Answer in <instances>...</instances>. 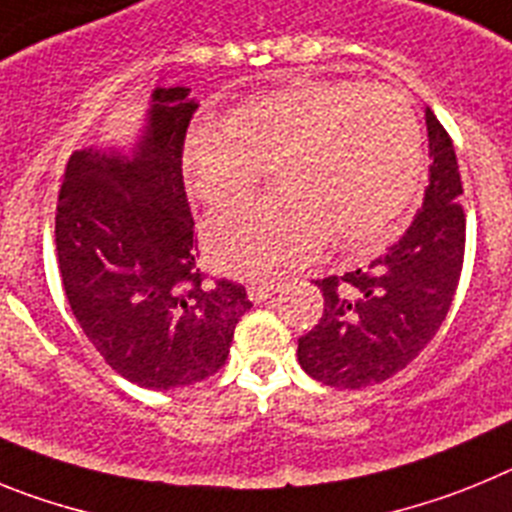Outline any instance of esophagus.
<instances>
[{"instance_id": "1", "label": "esophagus", "mask_w": 512, "mask_h": 512, "mask_svg": "<svg viewBox=\"0 0 512 512\" xmlns=\"http://www.w3.org/2000/svg\"><path fill=\"white\" fill-rule=\"evenodd\" d=\"M274 292H279V284H274V282H251L248 284V300L251 302L269 300Z\"/></svg>"}]
</instances>
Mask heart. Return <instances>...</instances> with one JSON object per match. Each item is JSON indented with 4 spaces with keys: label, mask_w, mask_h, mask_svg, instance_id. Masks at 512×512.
Segmentation results:
<instances>
[{
    "label": "heart",
    "mask_w": 512,
    "mask_h": 512,
    "mask_svg": "<svg viewBox=\"0 0 512 512\" xmlns=\"http://www.w3.org/2000/svg\"><path fill=\"white\" fill-rule=\"evenodd\" d=\"M277 164L282 194L220 210L205 223L210 259L238 277H277L330 235L361 246L395 223L423 171L410 102L359 81H312L248 99L230 120L189 128L184 169L207 205L246 197Z\"/></svg>",
    "instance_id": "obj_1"
}]
</instances>
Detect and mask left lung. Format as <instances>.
Wrapping results in <instances>:
<instances>
[{"label": "left lung", "instance_id": "left-lung-1", "mask_svg": "<svg viewBox=\"0 0 512 512\" xmlns=\"http://www.w3.org/2000/svg\"><path fill=\"white\" fill-rule=\"evenodd\" d=\"M431 169L423 207L400 241L364 269L318 279L323 318L297 341V361L318 382L361 390L390 379L446 320L464 264L467 217L454 143L425 107Z\"/></svg>", "mask_w": 512, "mask_h": 512}]
</instances>
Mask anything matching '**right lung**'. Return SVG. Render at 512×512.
Returning <instances> with one entry per match:
<instances>
[{
	"label": "right lung",
	"mask_w": 512,
	"mask_h": 512,
	"mask_svg": "<svg viewBox=\"0 0 512 512\" xmlns=\"http://www.w3.org/2000/svg\"><path fill=\"white\" fill-rule=\"evenodd\" d=\"M197 107L187 87H156L133 151H74L58 194L71 312L102 359L146 390L212 377L251 310L241 284H205L194 264L182 151Z\"/></svg>",
	"instance_id": "right-lung-1"
}]
</instances>
